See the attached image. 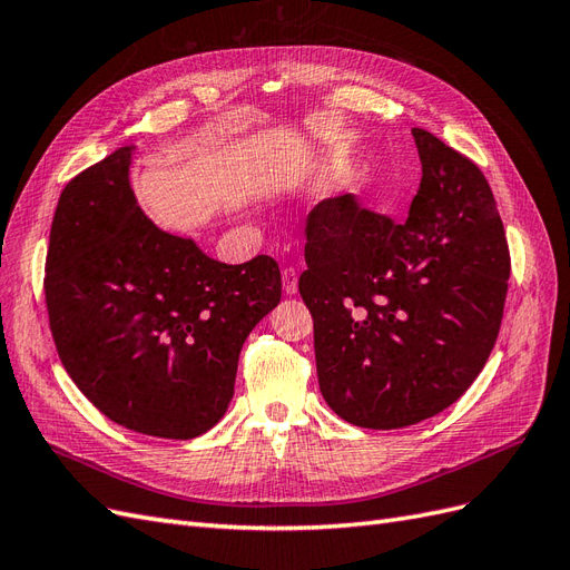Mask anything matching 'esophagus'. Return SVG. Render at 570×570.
<instances>
[{"instance_id": "34e87169", "label": "esophagus", "mask_w": 570, "mask_h": 570, "mask_svg": "<svg viewBox=\"0 0 570 570\" xmlns=\"http://www.w3.org/2000/svg\"><path fill=\"white\" fill-rule=\"evenodd\" d=\"M297 287H299V275L295 268H285L283 271V289L287 295H297Z\"/></svg>"}]
</instances>
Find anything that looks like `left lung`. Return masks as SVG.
<instances>
[{"label": "left lung", "instance_id": "1", "mask_svg": "<svg viewBox=\"0 0 570 570\" xmlns=\"http://www.w3.org/2000/svg\"><path fill=\"white\" fill-rule=\"evenodd\" d=\"M421 185L394 223L352 195L306 223L299 295L323 400L358 428L421 423L473 385L502 325L511 258L482 170L413 128Z\"/></svg>", "mask_w": 570, "mask_h": 570}]
</instances>
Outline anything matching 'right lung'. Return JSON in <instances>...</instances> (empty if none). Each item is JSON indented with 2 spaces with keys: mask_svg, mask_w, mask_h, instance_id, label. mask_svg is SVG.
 <instances>
[{
  "mask_svg": "<svg viewBox=\"0 0 570 570\" xmlns=\"http://www.w3.org/2000/svg\"><path fill=\"white\" fill-rule=\"evenodd\" d=\"M132 154L118 147L63 187L45 268L49 327L107 419L193 440L228 411L239 350L281 302V268L266 254L220 264L161 230L137 206Z\"/></svg>",
  "mask_w": 570,
  "mask_h": 570,
  "instance_id": "1",
  "label": "right lung"
}]
</instances>
